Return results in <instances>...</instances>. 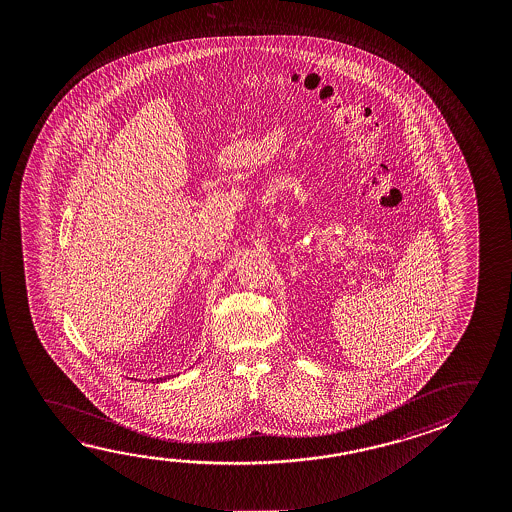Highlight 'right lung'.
Returning a JSON list of instances; mask_svg holds the SVG:
<instances>
[{
  "label": "right lung",
  "mask_w": 512,
  "mask_h": 512,
  "mask_svg": "<svg viewBox=\"0 0 512 512\" xmlns=\"http://www.w3.org/2000/svg\"><path fill=\"white\" fill-rule=\"evenodd\" d=\"M159 380H166V378H157V382H159Z\"/></svg>",
  "instance_id": "right-lung-1"
}]
</instances>
